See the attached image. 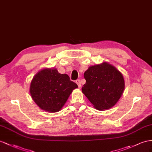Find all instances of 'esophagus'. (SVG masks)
<instances>
[{
	"label": "esophagus",
	"mask_w": 152,
	"mask_h": 152,
	"mask_svg": "<svg viewBox=\"0 0 152 152\" xmlns=\"http://www.w3.org/2000/svg\"><path fill=\"white\" fill-rule=\"evenodd\" d=\"M76 83H77V86H78V87L80 88L81 87V82H80V80H77L76 81Z\"/></svg>",
	"instance_id": "1"
}]
</instances>
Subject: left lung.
Here are the masks:
<instances>
[{
  "instance_id": "obj_1",
  "label": "left lung",
  "mask_w": 152,
  "mask_h": 152,
  "mask_svg": "<svg viewBox=\"0 0 152 152\" xmlns=\"http://www.w3.org/2000/svg\"><path fill=\"white\" fill-rule=\"evenodd\" d=\"M84 78L86 83L82 92L97 110L113 107L124 90L122 73L107 61L89 67L84 73Z\"/></svg>"
}]
</instances>
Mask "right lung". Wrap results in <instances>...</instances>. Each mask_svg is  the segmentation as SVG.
<instances>
[{
    "instance_id": "obj_1",
    "label": "right lung",
    "mask_w": 152,
    "mask_h": 152,
    "mask_svg": "<svg viewBox=\"0 0 152 152\" xmlns=\"http://www.w3.org/2000/svg\"><path fill=\"white\" fill-rule=\"evenodd\" d=\"M76 88L77 84L67 75L59 73L56 68H44L33 77L29 92L42 110L54 113L61 109Z\"/></svg>"
}]
</instances>
